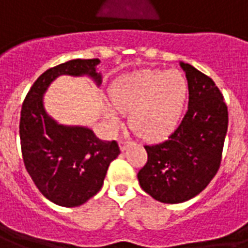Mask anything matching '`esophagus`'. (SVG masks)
<instances>
[{"label": "esophagus", "mask_w": 248, "mask_h": 248, "mask_svg": "<svg viewBox=\"0 0 248 248\" xmlns=\"http://www.w3.org/2000/svg\"><path fill=\"white\" fill-rule=\"evenodd\" d=\"M130 143H131L130 141H124V140H121V141H119V148H121V150H126V149L130 146Z\"/></svg>", "instance_id": "34e87169"}]
</instances>
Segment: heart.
<instances>
[{
    "label": "heart",
    "instance_id": "obj_1",
    "mask_svg": "<svg viewBox=\"0 0 248 248\" xmlns=\"http://www.w3.org/2000/svg\"><path fill=\"white\" fill-rule=\"evenodd\" d=\"M188 83L180 71H141L124 75L111 88L112 105L129 112L131 130L146 140H158L177 126ZM107 124L115 127L119 114L114 107L106 108Z\"/></svg>",
    "mask_w": 248,
    "mask_h": 248
}]
</instances>
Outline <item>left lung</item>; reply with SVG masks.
I'll list each match as a JSON object with an SVG mask.
<instances>
[{
    "label": "left lung",
    "mask_w": 248,
    "mask_h": 248,
    "mask_svg": "<svg viewBox=\"0 0 248 248\" xmlns=\"http://www.w3.org/2000/svg\"><path fill=\"white\" fill-rule=\"evenodd\" d=\"M189 102L184 118L165 141L146 145L148 161L137 177L157 202L177 204L197 196L220 168L228 127V110L209 76L180 63Z\"/></svg>",
    "instance_id": "left-lung-1"
}]
</instances>
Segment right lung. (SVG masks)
Masks as SVG:
<instances>
[{"label":"right lung","mask_w":248,"mask_h":248,"mask_svg":"<svg viewBox=\"0 0 248 248\" xmlns=\"http://www.w3.org/2000/svg\"><path fill=\"white\" fill-rule=\"evenodd\" d=\"M99 59H75L52 67L37 78L22 103L20 140L25 169L43 196L62 207H78L95 196L121 150L117 141H102L87 127L59 124L44 110L43 95L60 75H87L99 86Z\"/></svg>","instance_id":"add662e5"}]
</instances>
